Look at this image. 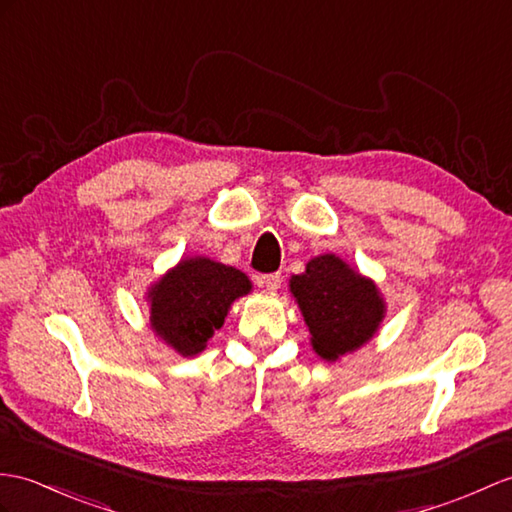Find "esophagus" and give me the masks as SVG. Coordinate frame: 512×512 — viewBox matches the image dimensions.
<instances>
[{
  "label": "esophagus",
  "mask_w": 512,
  "mask_h": 512,
  "mask_svg": "<svg viewBox=\"0 0 512 512\" xmlns=\"http://www.w3.org/2000/svg\"><path fill=\"white\" fill-rule=\"evenodd\" d=\"M281 281H283V279H281L279 272H272V275H261V277H259V285H261V288L272 290V292L281 288Z\"/></svg>",
  "instance_id": "1"
}]
</instances>
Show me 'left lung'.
I'll list each match as a JSON object with an SVG mask.
<instances>
[{"label":"left lung","instance_id":"obj_1","mask_svg":"<svg viewBox=\"0 0 512 512\" xmlns=\"http://www.w3.org/2000/svg\"><path fill=\"white\" fill-rule=\"evenodd\" d=\"M320 358L336 360L373 338L384 303L375 285L336 255H320L290 281Z\"/></svg>","mask_w":512,"mask_h":512}]
</instances>
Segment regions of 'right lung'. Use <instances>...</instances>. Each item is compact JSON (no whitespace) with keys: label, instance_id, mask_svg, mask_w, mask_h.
Wrapping results in <instances>:
<instances>
[{"label":"right lung","instance_id":"add662e5","mask_svg":"<svg viewBox=\"0 0 512 512\" xmlns=\"http://www.w3.org/2000/svg\"><path fill=\"white\" fill-rule=\"evenodd\" d=\"M251 292L244 272L205 257L185 259L150 292V320L157 334L183 353L196 355L224 325L231 303Z\"/></svg>","mask_w":512,"mask_h":512}]
</instances>
